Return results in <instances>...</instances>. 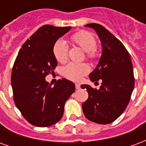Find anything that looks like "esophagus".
Instances as JSON below:
<instances>
[{"label": "esophagus", "instance_id": "obj_1", "mask_svg": "<svg viewBox=\"0 0 146 146\" xmlns=\"http://www.w3.org/2000/svg\"><path fill=\"white\" fill-rule=\"evenodd\" d=\"M75 86H76V89H80V84H76Z\"/></svg>", "mask_w": 146, "mask_h": 146}]
</instances>
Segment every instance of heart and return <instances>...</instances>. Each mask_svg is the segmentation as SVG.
<instances>
[{
    "label": "heart",
    "instance_id": "heart-1",
    "mask_svg": "<svg viewBox=\"0 0 146 146\" xmlns=\"http://www.w3.org/2000/svg\"><path fill=\"white\" fill-rule=\"evenodd\" d=\"M71 40L76 44L87 53L88 58H95L96 57V47L97 41L92 33L87 31H81L73 34L71 36ZM69 46L66 40L59 39L54 43L53 46V54L56 60L63 63L68 58ZM89 66L85 63H75L70 62L62 70V73L68 79L74 81H79L82 77L89 72Z\"/></svg>",
    "mask_w": 146,
    "mask_h": 146
}]
</instances>
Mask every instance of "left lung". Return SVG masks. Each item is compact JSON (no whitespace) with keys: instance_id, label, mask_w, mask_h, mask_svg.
Wrapping results in <instances>:
<instances>
[{"instance_id":"left-lung-1","label":"left lung","mask_w":146,"mask_h":146,"mask_svg":"<svg viewBox=\"0 0 146 146\" xmlns=\"http://www.w3.org/2000/svg\"><path fill=\"white\" fill-rule=\"evenodd\" d=\"M95 30L102 43V55L89 77L92 82L101 80L100 88L82 84L88 98L82 105L88 119L99 124L116 120L128 105L135 86L131 56L121 42L105 27L97 23L87 24Z\"/></svg>"}]
</instances>
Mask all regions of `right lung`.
I'll use <instances>...</instances> for the list:
<instances>
[{
    "label": "right lung",
    "instance_id": "right-lung-1",
    "mask_svg": "<svg viewBox=\"0 0 146 146\" xmlns=\"http://www.w3.org/2000/svg\"><path fill=\"white\" fill-rule=\"evenodd\" d=\"M71 27L45 25L22 46L11 72V87L16 107L28 122L49 127L62 117L64 106L75 91L72 81L62 78L54 87L45 76L57 66L53 46Z\"/></svg>",
    "mask_w": 146,
    "mask_h": 146
}]
</instances>
